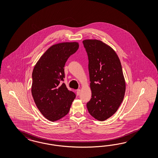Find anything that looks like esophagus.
<instances>
[{
    "instance_id": "esophagus-1",
    "label": "esophagus",
    "mask_w": 158,
    "mask_h": 158,
    "mask_svg": "<svg viewBox=\"0 0 158 158\" xmlns=\"http://www.w3.org/2000/svg\"><path fill=\"white\" fill-rule=\"evenodd\" d=\"M80 92H81V90L80 89H77V95H79L80 94Z\"/></svg>"
}]
</instances>
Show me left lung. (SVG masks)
<instances>
[{"label": "left lung", "mask_w": 158, "mask_h": 158, "mask_svg": "<svg viewBox=\"0 0 158 158\" xmlns=\"http://www.w3.org/2000/svg\"><path fill=\"white\" fill-rule=\"evenodd\" d=\"M88 56L91 98L87 103L91 115L104 121L113 115L124 99L125 81L115 51L101 41H83Z\"/></svg>", "instance_id": "left-lung-1"}]
</instances>
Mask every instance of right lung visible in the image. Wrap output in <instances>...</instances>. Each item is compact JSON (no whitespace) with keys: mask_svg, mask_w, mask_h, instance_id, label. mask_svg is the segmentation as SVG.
Masks as SVG:
<instances>
[{"mask_svg":"<svg viewBox=\"0 0 158 158\" xmlns=\"http://www.w3.org/2000/svg\"><path fill=\"white\" fill-rule=\"evenodd\" d=\"M79 48L76 42L55 44L45 52L34 66L31 94L37 108L52 122L67 115L75 94L68 90L64 81V65Z\"/></svg>","mask_w":158,"mask_h":158,"instance_id":"add662e5","label":"right lung"}]
</instances>
